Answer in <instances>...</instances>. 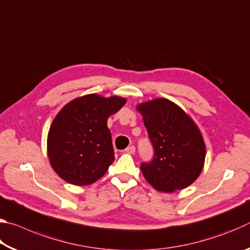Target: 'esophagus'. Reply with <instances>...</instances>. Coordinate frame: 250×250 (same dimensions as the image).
Listing matches in <instances>:
<instances>
[{
  "label": "esophagus",
  "mask_w": 250,
  "mask_h": 250,
  "mask_svg": "<svg viewBox=\"0 0 250 250\" xmlns=\"http://www.w3.org/2000/svg\"><path fill=\"white\" fill-rule=\"evenodd\" d=\"M125 152L126 153H129V154H134V152H135V146H128L125 149Z\"/></svg>",
  "instance_id": "1"
}]
</instances>
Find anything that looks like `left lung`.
Returning <instances> with one entry per match:
<instances>
[{"label": "left lung", "instance_id": "left-lung-1", "mask_svg": "<svg viewBox=\"0 0 250 250\" xmlns=\"http://www.w3.org/2000/svg\"><path fill=\"white\" fill-rule=\"evenodd\" d=\"M153 146V158L141 164L146 180L161 192L188 188L201 174L205 143L193 120L172 101L159 98L138 105Z\"/></svg>", "mask_w": 250, "mask_h": 250}]
</instances>
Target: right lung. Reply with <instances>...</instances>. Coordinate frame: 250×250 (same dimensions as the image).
<instances>
[{"mask_svg":"<svg viewBox=\"0 0 250 250\" xmlns=\"http://www.w3.org/2000/svg\"><path fill=\"white\" fill-rule=\"evenodd\" d=\"M125 98L87 95L67 104L55 118L47 137L54 171L74 185L99 180L115 161L108 118L124 107Z\"/></svg>","mask_w":250,"mask_h":250,"instance_id":"right-lung-1","label":"right lung"}]
</instances>
